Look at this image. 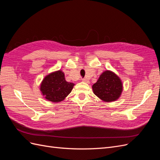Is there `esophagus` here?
Returning a JSON list of instances; mask_svg holds the SVG:
<instances>
[{"label":"esophagus","mask_w":160,"mask_h":160,"mask_svg":"<svg viewBox=\"0 0 160 160\" xmlns=\"http://www.w3.org/2000/svg\"><path fill=\"white\" fill-rule=\"evenodd\" d=\"M82 81H83V82H85V83H89V81L88 80V79H85V78H83V79H82Z\"/></svg>","instance_id":"esophagus-1"}]
</instances>
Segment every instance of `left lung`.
Returning a JSON list of instances; mask_svg holds the SVG:
<instances>
[{
  "instance_id": "left-lung-1",
  "label": "left lung",
  "mask_w": 160,
  "mask_h": 160,
  "mask_svg": "<svg viewBox=\"0 0 160 160\" xmlns=\"http://www.w3.org/2000/svg\"><path fill=\"white\" fill-rule=\"evenodd\" d=\"M92 89L99 99L105 102H111L119 99L122 93L123 85L117 75L107 70L100 75Z\"/></svg>"
}]
</instances>
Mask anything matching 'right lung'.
I'll return each instance as SVG.
<instances>
[{
  "instance_id": "add662e5",
  "label": "right lung",
  "mask_w": 160,
  "mask_h": 160,
  "mask_svg": "<svg viewBox=\"0 0 160 160\" xmlns=\"http://www.w3.org/2000/svg\"><path fill=\"white\" fill-rule=\"evenodd\" d=\"M74 85L65 80L64 72L59 70L45 76L41 83L40 90L46 99L58 103L65 99Z\"/></svg>"
}]
</instances>
